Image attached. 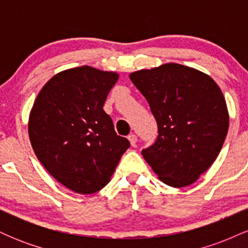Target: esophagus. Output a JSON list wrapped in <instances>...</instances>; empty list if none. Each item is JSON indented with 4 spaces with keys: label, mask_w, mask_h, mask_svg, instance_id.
<instances>
[{
    "label": "esophagus",
    "mask_w": 248,
    "mask_h": 248,
    "mask_svg": "<svg viewBox=\"0 0 248 248\" xmlns=\"http://www.w3.org/2000/svg\"><path fill=\"white\" fill-rule=\"evenodd\" d=\"M128 140H129L130 144H132L133 147H135L136 143H138V136H136L135 134H130V135H128Z\"/></svg>",
    "instance_id": "1"
}]
</instances>
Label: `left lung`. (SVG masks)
<instances>
[{
    "mask_svg": "<svg viewBox=\"0 0 248 248\" xmlns=\"http://www.w3.org/2000/svg\"><path fill=\"white\" fill-rule=\"evenodd\" d=\"M129 78L157 122L158 136L142 150L144 160L168 186L195 183L216 161L229 129L220 88L205 73L175 62Z\"/></svg>",
    "mask_w": 248,
    "mask_h": 248,
    "instance_id": "8db88e82",
    "label": "left lung"
}]
</instances>
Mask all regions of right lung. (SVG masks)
Masks as SVG:
<instances>
[{
    "mask_svg": "<svg viewBox=\"0 0 248 248\" xmlns=\"http://www.w3.org/2000/svg\"><path fill=\"white\" fill-rule=\"evenodd\" d=\"M119 75L91 66L58 73L43 86L29 118L37 158L59 183L77 193H94L112 177L130 143L104 110Z\"/></svg>",
    "mask_w": 248,
    "mask_h": 248,
    "instance_id": "obj_1",
    "label": "right lung"
}]
</instances>
